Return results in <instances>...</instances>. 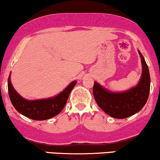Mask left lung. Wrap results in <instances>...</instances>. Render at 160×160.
Returning <instances> with one entry per match:
<instances>
[{
    "label": "left lung",
    "mask_w": 160,
    "mask_h": 160,
    "mask_svg": "<svg viewBox=\"0 0 160 160\" xmlns=\"http://www.w3.org/2000/svg\"><path fill=\"white\" fill-rule=\"evenodd\" d=\"M138 54L142 65L138 83L125 91L114 92L94 82L93 94L97 105L111 117L123 119L138 113L147 102L150 93L151 77L149 69L140 51Z\"/></svg>",
    "instance_id": "obj_1"
}]
</instances>
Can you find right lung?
Segmentation results:
<instances>
[{
	"label": "right lung",
	"mask_w": 160,
	"mask_h": 160,
	"mask_svg": "<svg viewBox=\"0 0 160 160\" xmlns=\"http://www.w3.org/2000/svg\"><path fill=\"white\" fill-rule=\"evenodd\" d=\"M77 83L73 81L63 91L52 97L28 100L23 98L13 88L8 78V92L9 99L17 112L35 121H44L58 115L64 108L69 95Z\"/></svg>",
	"instance_id": "obj_1"
}]
</instances>
